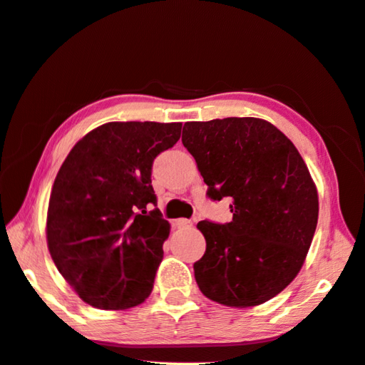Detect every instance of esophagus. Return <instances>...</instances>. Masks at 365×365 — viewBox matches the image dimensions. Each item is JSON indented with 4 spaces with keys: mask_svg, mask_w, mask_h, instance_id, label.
I'll return each mask as SVG.
<instances>
[{
    "mask_svg": "<svg viewBox=\"0 0 365 365\" xmlns=\"http://www.w3.org/2000/svg\"><path fill=\"white\" fill-rule=\"evenodd\" d=\"M190 225H192V221H190V219H177L175 221V227L177 229H187V227H190Z\"/></svg>",
    "mask_w": 365,
    "mask_h": 365,
    "instance_id": "esophagus-1",
    "label": "esophagus"
}]
</instances>
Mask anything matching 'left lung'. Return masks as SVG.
<instances>
[{
	"label": "left lung",
	"mask_w": 365,
	"mask_h": 365,
	"mask_svg": "<svg viewBox=\"0 0 365 365\" xmlns=\"http://www.w3.org/2000/svg\"><path fill=\"white\" fill-rule=\"evenodd\" d=\"M183 146L214 201L230 198L232 221L198 222L206 252L193 264L200 291L245 309L266 302L302 268L318 221V195L292 141L262 118L188 121Z\"/></svg>",
	"instance_id": "8db88e82"
}]
</instances>
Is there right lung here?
I'll use <instances>...</instances> for the list:
<instances>
[{
	"instance_id": "right-lung-1",
	"label": "right lung",
	"mask_w": 365,
	"mask_h": 365,
	"mask_svg": "<svg viewBox=\"0 0 365 365\" xmlns=\"http://www.w3.org/2000/svg\"><path fill=\"white\" fill-rule=\"evenodd\" d=\"M182 123L110 121L89 131L56 173L47 244L58 271L86 304L140 305L153 291L170 224L151 185L153 162L180 140Z\"/></svg>"
}]
</instances>
